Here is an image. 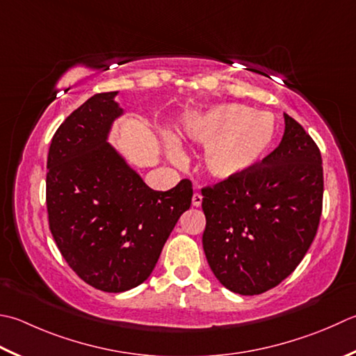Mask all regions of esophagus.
I'll use <instances>...</instances> for the list:
<instances>
[{"label":"esophagus","mask_w":356,"mask_h":356,"mask_svg":"<svg viewBox=\"0 0 356 356\" xmlns=\"http://www.w3.org/2000/svg\"><path fill=\"white\" fill-rule=\"evenodd\" d=\"M191 202H193V207H200V204H202V196H200V194L199 193H194Z\"/></svg>","instance_id":"1"}]
</instances>
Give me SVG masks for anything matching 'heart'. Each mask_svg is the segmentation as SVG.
Returning a JSON list of instances; mask_svg holds the SVG:
<instances>
[{"mask_svg": "<svg viewBox=\"0 0 356 356\" xmlns=\"http://www.w3.org/2000/svg\"><path fill=\"white\" fill-rule=\"evenodd\" d=\"M185 140L205 146L204 163L210 176L232 180L257 168L276 143V124L267 113L236 103L213 104L186 114L182 124ZM166 154L174 162L182 151L172 138L165 140Z\"/></svg>", "mask_w": 356, "mask_h": 356, "instance_id": "obj_1", "label": "heart"}]
</instances>
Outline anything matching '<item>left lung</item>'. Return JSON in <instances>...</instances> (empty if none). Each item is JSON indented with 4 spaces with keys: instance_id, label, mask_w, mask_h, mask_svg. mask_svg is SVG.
<instances>
[{
    "instance_id": "8db88e82",
    "label": "left lung",
    "mask_w": 356,
    "mask_h": 356,
    "mask_svg": "<svg viewBox=\"0 0 356 356\" xmlns=\"http://www.w3.org/2000/svg\"><path fill=\"white\" fill-rule=\"evenodd\" d=\"M280 146L259 168L202 190V243L218 281L259 295L284 281L307 253L323 210V160L316 143L284 114Z\"/></svg>"
}]
</instances>
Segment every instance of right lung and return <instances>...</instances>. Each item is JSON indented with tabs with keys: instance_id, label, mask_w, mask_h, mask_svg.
<instances>
[{
	"instance_id": "right-lung-1",
	"label": "right lung",
	"mask_w": 356,
	"mask_h": 356,
	"mask_svg": "<svg viewBox=\"0 0 356 356\" xmlns=\"http://www.w3.org/2000/svg\"><path fill=\"white\" fill-rule=\"evenodd\" d=\"M118 90L95 94L55 132L47 156L49 227L63 257L92 287L120 293L149 277L191 205L188 179L154 191L109 143L127 114Z\"/></svg>"
}]
</instances>
